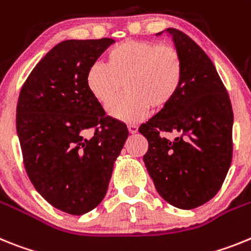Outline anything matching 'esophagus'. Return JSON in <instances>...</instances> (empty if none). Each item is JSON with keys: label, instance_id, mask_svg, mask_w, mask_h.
<instances>
[{"label": "esophagus", "instance_id": "obj_1", "mask_svg": "<svg viewBox=\"0 0 251 251\" xmlns=\"http://www.w3.org/2000/svg\"><path fill=\"white\" fill-rule=\"evenodd\" d=\"M127 128L130 134H136L138 132V126L135 125V124H128Z\"/></svg>", "mask_w": 251, "mask_h": 251}]
</instances>
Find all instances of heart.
<instances>
[{
    "label": "heart",
    "mask_w": 251,
    "mask_h": 251,
    "mask_svg": "<svg viewBox=\"0 0 251 251\" xmlns=\"http://www.w3.org/2000/svg\"><path fill=\"white\" fill-rule=\"evenodd\" d=\"M184 77L182 55L176 48L155 41L126 40L107 53V64L95 63L87 72V87L102 106L121 94L126 83L128 95L108 108L115 119L135 123L149 107L162 110L179 92Z\"/></svg>",
    "instance_id": "1"
}]
</instances>
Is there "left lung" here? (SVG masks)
Returning a JSON list of instances; mask_svg holds the SVG:
<instances>
[{
  "instance_id": "left-lung-1",
  "label": "left lung",
  "mask_w": 251,
  "mask_h": 251,
  "mask_svg": "<svg viewBox=\"0 0 251 251\" xmlns=\"http://www.w3.org/2000/svg\"><path fill=\"white\" fill-rule=\"evenodd\" d=\"M182 55L184 77L176 99L143 124L144 163L172 206L192 210L216 196L232 160L234 115L212 60L183 31L167 29ZM173 132L176 138L168 139Z\"/></svg>"
}]
</instances>
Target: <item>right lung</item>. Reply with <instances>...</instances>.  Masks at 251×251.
<instances>
[{
	"label": "right lung",
	"instance_id": "right-lung-1",
	"mask_svg": "<svg viewBox=\"0 0 251 251\" xmlns=\"http://www.w3.org/2000/svg\"><path fill=\"white\" fill-rule=\"evenodd\" d=\"M113 43L108 38L59 43L26 78L17 102L27 177L51 206L77 216L103 200L128 136L125 124L107 116L87 87L89 67Z\"/></svg>",
	"mask_w": 251,
	"mask_h": 251
}]
</instances>
